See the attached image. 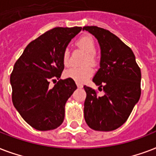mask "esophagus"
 <instances>
[{"mask_svg":"<svg viewBox=\"0 0 156 156\" xmlns=\"http://www.w3.org/2000/svg\"><path fill=\"white\" fill-rule=\"evenodd\" d=\"M76 85L78 88H83V84H80V83H76Z\"/></svg>","mask_w":156,"mask_h":156,"instance_id":"1","label":"esophagus"}]
</instances>
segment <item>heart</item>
<instances>
[{
    "label": "heart",
    "mask_w": 156,
    "mask_h": 156,
    "mask_svg": "<svg viewBox=\"0 0 156 156\" xmlns=\"http://www.w3.org/2000/svg\"><path fill=\"white\" fill-rule=\"evenodd\" d=\"M76 44L81 48L87 54V57L84 60V64H95L96 63V44L94 40L90 36H83L76 42ZM70 52L68 49H65L62 54V62L65 67H68L70 64ZM94 70L90 66L87 65L83 67H71L65 71L64 76L67 78L72 79L76 82H84L91 76Z\"/></svg>",
    "instance_id": "1"
}]
</instances>
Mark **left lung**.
<instances>
[{
    "instance_id": "obj_1",
    "label": "left lung",
    "mask_w": 156,
    "mask_h": 156,
    "mask_svg": "<svg viewBox=\"0 0 156 156\" xmlns=\"http://www.w3.org/2000/svg\"><path fill=\"white\" fill-rule=\"evenodd\" d=\"M84 30L99 44L100 68L93 81L104 92L98 96L94 89L84 85V119L93 129L112 131L125 123L139 100L141 70L132 49L115 35L96 26L84 27Z\"/></svg>"
}]
</instances>
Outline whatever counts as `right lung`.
Here are the masks:
<instances>
[{
	"label": "right lung",
	"instance_id": "add662e5",
	"mask_svg": "<svg viewBox=\"0 0 156 156\" xmlns=\"http://www.w3.org/2000/svg\"><path fill=\"white\" fill-rule=\"evenodd\" d=\"M81 27H54L30 42L10 75L12 101L23 119L40 131L56 129L63 122L65 104L77 89L75 81L58 80L63 69L62 54Z\"/></svg>",
	"mask_w": 156,
	"mask_h": 156
}]
</instances>
